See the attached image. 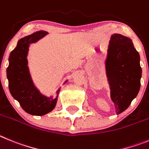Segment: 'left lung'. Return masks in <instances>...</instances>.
<instances>
[{"instance_id":"left-lung-1","label":"left lung","mask_w":149,"mask_h":149,"mask_svg":"<svg viewBox=\"0 0 149 149\" xmlns=\"http://www.w3.org/2000/svg\"><path fill=\"white\" fill-rule=\"evenodd\" d=\"M140 59L130 38L120 34L111 36L106 71L111 100L117 114L125 111L139 93L142 76Z\"/></svg>"}]
</instances>
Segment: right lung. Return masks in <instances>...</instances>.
Returning a JSON list of instances; mask_svg holds the SVG:
<instances>
[{
  "label": "right lung",
  "instance_id": "obj_1",
  "mask_svg": "<svg viewBox=\"0 0 149 149\" xmlns=\"http://www.w3.org/2000/svg\"><path fill=\"white\" fill-rule=\"evenodd\" d=\"M47 34V32L40 30L21 38L9 55V66L6 69L11 95L26 113L36 116H42L53 111L60 91L59 88L55 98H48L41 94L33 84L27 67L26 56L29 45Z\"/></svg>",
  "mask_w": 149,
  "mask_h": 149
}]
</instances>
